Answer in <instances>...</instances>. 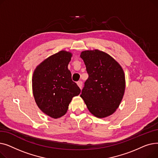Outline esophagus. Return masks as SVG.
<instances>
[{
	"mask_svg": "<svg viewBox=\"0 0 158 158\" xmlns=\"http://www.w3.org/2000/svg\"><path fill=\"white\" fill-rule=\"evenodd\" d=\"M77 84L78 86L80 88V89H81V88H82V82L81 81H78V82H77Z\"/></svg>",
	"mask_w": 158,
	"mask_h": 158,
	"instance_id": "34e87169",
	"label": "esophagus"
}]
</instances>
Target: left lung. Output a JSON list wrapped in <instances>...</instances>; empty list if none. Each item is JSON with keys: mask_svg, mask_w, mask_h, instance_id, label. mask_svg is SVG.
Segmentation results:
<instances>
[{"mask_svg": "<svg viewBox=\"0 0 158 158\" xmlns=\"http://www.w3.org/2000/svg\"><path fill=\"white\" fill-rule=\"evenodd\" d=\"M80 56L89 76L80 96L95 117H108L117 110L125 92L122 66L108 54L97 49L82 51Z\"/></svg>", "mask_w": 158, "mask_h": 158, "instance_id": "left-lung-1", "label": "left lung"}]
</instances>
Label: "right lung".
Returning <instances> with one entry per match:
<instances>
[{"instance_id":"add662e5","label":"right lung","mask_w":158,"mask_h":158,"mask_svg":"<svg viewBox=\"0 0 158 158\" xmlns=\"http://www.w3.org/2000/svg\"><path fill=\"white\" fill-rule=\"evenodd\" d=\"M72 54L61 51L36 66L32 79V93L40 110L53 118L66 114L73 97L81 92L68 69Z\"/></svg>"}]
</instances>
